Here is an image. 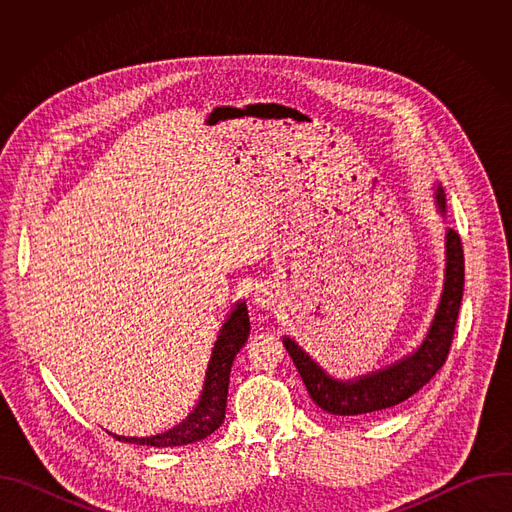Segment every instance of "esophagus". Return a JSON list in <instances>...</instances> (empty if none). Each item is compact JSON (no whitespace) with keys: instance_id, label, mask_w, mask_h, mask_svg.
<instances>
[{"instance_id":"esophagus-1","label":"esophagus","mask_w":512,"mask_h":512,"mask_svg":"<svg viewBox=\"0 0 512 512\" xmlns=\"http://www.w3.org/2000/svg\"><path fill=\"white\" fill-rule=\"evenodd\" d=\"M253 302H255V306H257V308L269 310V308L275 304V296H273L271 287H267V285L257 287V289L253 291Z\"/></svg>"}]
</instances>
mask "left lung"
Instances as JSON below:
<instances>
[{
  "mask_svg": "<svg viewBox=\"0 0 512 512\" xmlns=\"http://www.w3.org/2000/svg\"><path fill=\"white\" fill-rule=\"evenodd\" d=\"M433 200L437 212L446 216V194L440 184L433 186ZM444 249V287L427 334L411 354H405L389 367L354 379H336L296 340L283 336L285 350L294 360L312 401L320 409L330 415H367L395 407L415 395L444 367L464 294V251L456 231H446Z\"/></svg>",
  "mask_w": 512,
  "mask_h": 512,
  "instance_id": "8db88e82",
  "label": "left lung"
}]
</instances>
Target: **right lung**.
<instances>
[{
	"instance_id": "add662e5",
	"label": "right lung",
	"mask_w": 512,
	"mask_h": 512,
	"mask_svg": "<svg viewBox=\"0 0 512 512\" xmlns=\"http://www.w3.org/2000/svg\"><path fill=\"white\" fill-rule=\"evenodd\" d=\"M251 324H249V312L245 302H237L227 316L223 328L218 330V336L212 346V354L206 367L204 385L198 397L196 407L188 413L186 419H182L178 425L164 433H156L150 437H125L111 433L119 442H129L137 446H154V448H174V446H186L204 440L212 431L221 427L225 421V409H227V395H229V379H231V367L237 352L247 342Z\"/></svg>"
}]
</instances>
